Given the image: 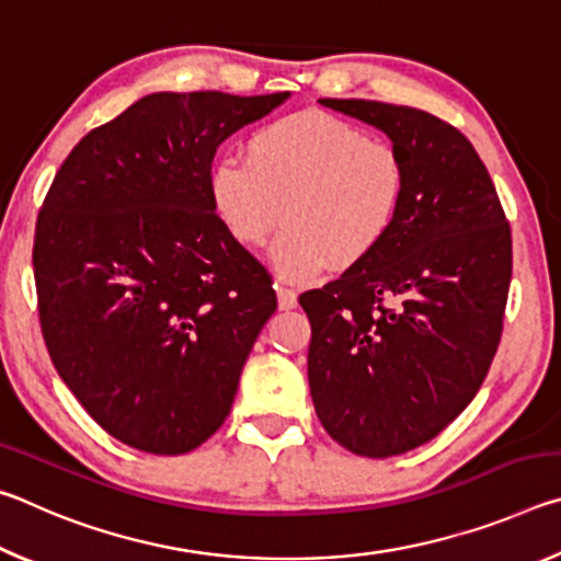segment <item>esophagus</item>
Here are the masks:
<instances>
[{"label": "esophagus", "instance_id": "obj_1", "mask_svg": "<svg viewBox=\"0 0 561 561\" xmlns=\"http://www.w3.org/2000/svg\"><path fill=\"white\" fill-rule=\"evenodd\" d=\"M277 299H279V309H284V311L297 307V291L289 287H282V284L277 287Z\"/></svg>", "mask_w": 561, "mask_h": 561}]
</instances>
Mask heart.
<instances>
[{"label":"heart","instance_id":"b5f03b06","mask_svg":"<svg viewBox=\"0 0 561 561\" xmlns=\"http://www.w3.org/2000/svg\"><path fill=\"white\" fill-rule=\"evenodd\" d=\"M210 201L237 242L260 247L282 220L270 262L282 279L314 282L331 262L354 267L386 242L405 201V163L334 113L307 108L257 128L247 158L210 168Z\"/></svg>","mask_w":561,"mask_h":561}]
</instances>
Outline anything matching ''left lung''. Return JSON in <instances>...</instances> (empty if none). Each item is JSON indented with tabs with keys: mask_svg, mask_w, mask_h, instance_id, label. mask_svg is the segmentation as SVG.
<instances>
[{
	"mask_svg": "<svg viewBox=\"0 0 561 561\" xmlns=\"http://www.w3.org/2000/svg\"><path fill=\"white\" fill-rule=\"evenodd\" d=\"M319 103L383 130L405 163L386 242L299 297L321 425L351 453L391 458L433 440L485 381L512 277L510 222L485 163L450 123L381 101Z\"/></svg>",
	"mask_w": 561,
	"mask_h": 561,
	"instance_id": "left-lung-1",
	"label": "left lung"
}]
</instances>
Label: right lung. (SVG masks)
<instances>
[{
	"label": "right lung",
	"instance_id": "add662e5",
	"mask_svg": "<svg viewBox=\"0 0 561 561\" xmlns=\"http://www.w3.org/2000/svg\"><path fill=\"white\" fill-rule=\"evenodd\" d=\"M287 99L150 93L54 178L32 257L42 334L69 391L130 448L183 455L210 438L277 309L207 180L217 146Z\"/></svg>",
	"mask_w": 561,
	"mask_h": 561
}]
</instances>
